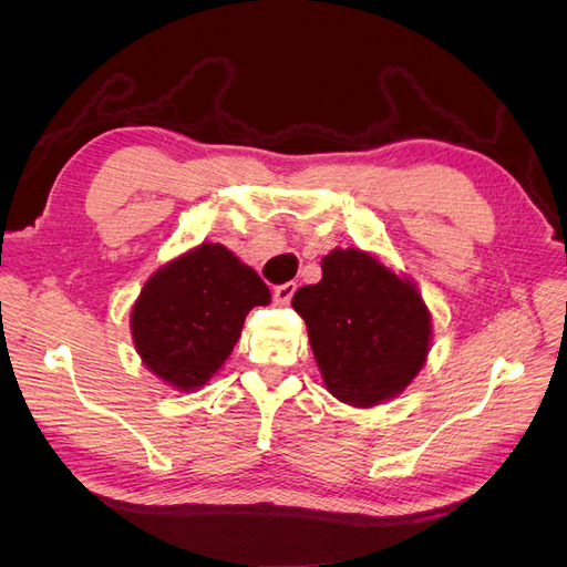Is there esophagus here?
<instances>
[{"instance_id": "obj_1", "label": "esophagus", "mask_w": 567, "mask_h": 567, "mask_svg": "<svg viewBox=\"0 0 567 567\" xmlns=\"http://www.w3.org/2000/svg\"><path fill=\"white\" fill-rule=\"evenodd\" d=\"M296 284H284V286H277L274 288V302L277 305H288L290 302V298H293V293H296Z\"/></svg>"}]
</instances>
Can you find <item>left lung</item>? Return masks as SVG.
Wrapping results in <instances>:
<instances>
[{
    "label": "left lung",
    "instance_id": "left-lung-1",
    "mask_svg": "<svg viewBox=\"0 0 567 567\" xmlns=\"http://www.w3.org/2000/svg\"><path fill=\"white\" fill-rule=\"evenodd\" d=\"M293 310L307 323L323 388L350 406L398 398L427 362L431 310L419 286L373 252L333 248L321 281L296 290Z\"/></svg>",
    "mask_w": 567,
    "mask_h": 567
}]
</instances>
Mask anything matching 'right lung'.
<instances>
[{"label":"right lung","mask_w":567,"mask_h":567,"mask_svg":"<svg viewBox=\"0 0 567 567\" xmlns=\"http://www.w3.org/2000/svg\"><path fill=\"white\" fill-rule=\"evenodd\" d=\"M271 293L257 271L221 244H200L146 279L130 331L142 364L179 392L208 383L227 362L244 321Z\"/></svg>","instance_id":"1"}]
</instances>
